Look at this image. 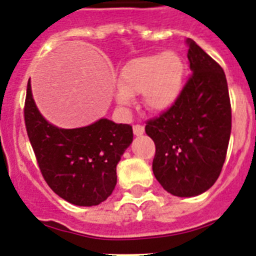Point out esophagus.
<instances>
[{"instance_id": "1", "label": "esophagus", "mask_w": 256, "mask_h": 256, "mask_svg": "<svg viewBox=\"0 0 256 256\" xmlns=\"http://www.w3.org/2000/svg\"><path fill=\"white\" fill-rule=\"evenodd\" d=\"M133 133H134V136H142L145 133V126H140V124L133 126Z\"/></svg>"}]
</instances>
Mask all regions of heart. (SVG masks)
<instances>
[{
	"label": "heart",
	"mask_w": 256,
	"mask_h": 256,
	"mask_svg": "<svg viewBox=\"0 0 256 256\" xmlns=\"http://www.w3.org/2000/svg\"><path fill=\"white\" fill-rule=\"evenodd\" d=\"M184 75V60L174 52L134 58L119 74V89L115 94L118 104L128 106L132 97L141 93L144 104L149 111L170 110L182 92Z\"/></svg>",
	"instance_id": "obj_1"
}]
</instances>
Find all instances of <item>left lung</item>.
I'll return each mask as SVG.
<instances>
[{
	"instance_id": "8db88e82",
	"label": "left lung",
	"mask_w": 256,
	"mask_h": 256,
	"mask_svg": "<svg viewBox=\"0 0 256 256\" xmlns=\"http://www.w3.org/2000/svg\"><path fill=\"white\" fill-rule=\"evenodd\" d=\"M193 75L178 102L146 124L155 144L152 172L164 190L196 196L208 190L222 172L232 130L226 74L192 38H186Z\"/></svg>"
}]
</instances>
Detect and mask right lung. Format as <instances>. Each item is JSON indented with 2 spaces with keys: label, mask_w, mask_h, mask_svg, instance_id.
Returning <instances> with one entry per match:
<instances>
[{
  "label": "right lung",
  "mask_w": 256,
  "mask_h": 256,
  "mask_svg": "<svg viewBox=\"0 0 256 256\" xmlns=\"http://www.w3.org/2000/svg\"><path fill=\"white\" fill-rule=\"evenodd\" d=\"M24 120L44 178L52 190L75 206H97L116 185V166L133 141L132 126L106 118L66 130L41 115L27 85Z\"/></svg>",
  "instance_id": "1"
}]
</instances>
